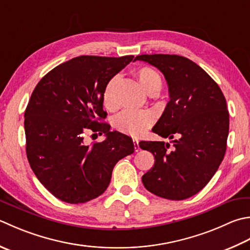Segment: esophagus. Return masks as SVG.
Returning a JSON list of instances; mask_svg holds the SVG:
<instances>
[{
    "instance_id": "esophagus-1",
    "label": "esophagus",
    "mask_w": 250,
    "mask_h": 250,
    "mask_svg": "<svg viewBox=\"0 0 250 250\" xmlns=\"http://www.w3.org/2000/svg\"><path fill=\"white\" fill-rule=\"evenodd\" d=\"M133 144H134V149H135V151H139V149H140L139 140H138V139H133Z\"/></svg>"
}]
</instances>
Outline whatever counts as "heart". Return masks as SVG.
Listing matches in <instances>:
<instances>
[{
    "mask_svg": "<svg viewBox=\"0 0 250 250\" xmlns=\"http://www.w3.org/2000/svg\"><path fill=\"white\" fill-rule=\"evenodd\" d=\"M135 76L138 78L140 85L150 94L157 93L163 86V79L159 73L151 67H141L136 70ZM118 77H112L108 80L103 91V104L107 109H114L116 107L115 91L118 84ZM154 115L149 110L126 109L116 117L115 125L122 133L132 136H139L145 130H147L154 124Z\"/></svg>",
    "mask_w": 250,
    "mask_h": 250,
    "instance_id": "1",
    "label": "heart"
}]
</instances>
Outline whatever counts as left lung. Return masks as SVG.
Listing matches in <instances>:
<instances>
[{
    "label": "left lung",
    "mask_w": 250,
    "mask_h": 250,
    "mask_svg": "<svg viewBox=\"0 0 250 250\" xmlns=\"http://www.w3.org/2000/svg\"><path fill=\"white\" fill-rule=\"evenodd\" d=\"M164 73L170 101L153 128L170 144L142 141L155 157L143 177L145 188L159 197L187 199L202 190L217 172L227 149L229 111L223 93L202 67L187 57L169 54L139 55Z\"/></svg>",
    "instance_id": "1"
}]
</instances>
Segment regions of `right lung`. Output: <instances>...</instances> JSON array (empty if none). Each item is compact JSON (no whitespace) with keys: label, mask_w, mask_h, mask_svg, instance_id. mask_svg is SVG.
Wrapping results in <instances>:
<instances>
[{"label":"right lung","mask_w":250,"mask_h":250,"mask_svg":"<svg viewBox=\"0 0 250 250\" xmlns=\"http://www.w3.org/2000/svg\"><path fill=\"white\" fill-rule=\"evenodd\" d=\"M134 56L83 55L54 68L33 90L24 111L26 153L38 180L56 198L86 203L108 188L112 169L134 151L130 136L110 131L103 109L106 83ZM87 129L105 141L85 146Z\"/></svg>","instance_id":"right-lung-1"}]
</instances>
